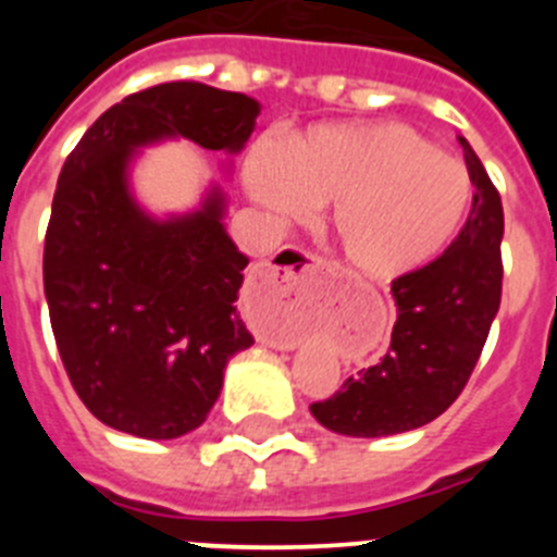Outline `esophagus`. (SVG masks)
<instances>
[{
    "label": "esophagus",
    "instance_id": "34e87169",
    "mask_svg": "<svg viewBox=\"0 0 557 557\" xmlns=\"http://www.w3.org/2000/svg\"><path fill=\"white\" fill-rule=\"evenodd\" d=\"M287 259L268 262L253 282V293L275 309H293L307 298L309 275L321 268L318 259L301 250H287Z\"/></svg>",
    "mask_w": 557,
    "mask_h": 557
}]
</instances>
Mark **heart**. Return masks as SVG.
<instances>
[{"label": "heart", "mask_w": 557, "mask_h": 557, "mask_svg": "<svg viewBox=\"0 0 557 557\" xmlns=\"http://www.w3.org/2000/svg\"><path fill=\"white\" fill-rule=\"evenodd\" d=\"M245 189L275 218L304 220L332 203L329 236L343 268L393 282L426 268L466 223L471 175L401 122H323L245 159Z\"/></svg>", "instance_id": "heart-1"}]
</instances>
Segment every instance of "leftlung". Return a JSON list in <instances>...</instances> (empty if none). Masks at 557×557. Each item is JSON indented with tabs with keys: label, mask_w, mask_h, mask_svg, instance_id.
Masks as SVG:
<instances>
[{
	"label": "left lung",
	"mask_w": 557,
	"mask_h": 557,
	"mask_svg": "<svg viewBox=\"0 0 557 557\" xmlns=\"http://www.w3.org/2000/svg\"><path fill=\"white\" fill-rule=\"evenodd\" d=\"M474 184L469 220L435 262L391 284L396 326L376 366L309 410L326 430L385 437L430 424L469 382L502 301L505 214L476 152L457 136Z\"/></svg>",
	"instance_id": "left-lung-1"
}]
</instances>
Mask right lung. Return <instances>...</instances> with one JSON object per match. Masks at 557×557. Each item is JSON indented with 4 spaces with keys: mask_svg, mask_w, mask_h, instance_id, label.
Returning a JSON list of instances; mask_svg holds the SVG:
<instances>
[{
    "mask_svg": "<svg viewBox=\"0 0 557 557\" xmlns=\"http://www.w3.org/2000/svg\"><path fill=\"white\" fill-rule=\"evenodd\" d=\"M262 106L206 83H161L108 108L69 152L44 239V293L69 382L111 430L170 441L198 430L223 371L253 337L236 314L248 256L225 195L152 218L133 198L141 147L189 139L236 156Z\"/></svg>",
    "mask_w": 557,
    "mask_h": 557,
    "instance_id": "right-lung-1",
    "label": "right lung"
}]
</instances>
